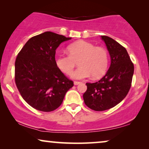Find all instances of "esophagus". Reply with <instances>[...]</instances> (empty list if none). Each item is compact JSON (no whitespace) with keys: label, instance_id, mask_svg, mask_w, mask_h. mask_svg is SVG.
Wrapping results in <instances>:
<instances>
[{"label":"esophagus","instance_id":"34e87169","mask_svg":"<svg viewBox=\"0 0 149 149\" xmlns=\"http://www.w3.org/2000/svg\"><path fill=\"white\" fill-rule=\"evenodd\" d=\"M81 83V82H79V81H74V85H79Z\"/></svg>","mask_w":149,"mask_h":149}]
</instances>
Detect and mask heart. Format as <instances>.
<instances>
[{
    "label": "heart",
    "mask_w": 149,
    "mask_h": 149,
    "mask_svg": "<svg viewBox=\"0 0 149 149\" xmlns=\"http://www.w3.org/2000/svg\"><path fill=\"white\" fill-rule=\"evenodd\" d=\"M68 56L58 55L55 62L60 70L70 74L78 62L79 67L71 74L74 79H86L92 75L93 79L100 78L105 74L109 64L107 50L85 40L73 42L67 47Z\"/></svg>",
    "instance_id": "1"
}]
</instances>
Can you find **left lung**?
<instances>
[{
	"mask_svg": "<svg viewBox=\"0 0 149 149\" xmlns=\"http://www.w3.org/2000/svg\"><path fill=\"white\" fill-rule=\"evenodd\" d=\"M111 57L106 74L95 83H87L83 93L85 104L95 111L115 107L125 98L131 87L134 67L125 47L113 38L101 36Z\"/></svg>",
	"mask_w": 149,
	"mask_h": 149,
	"instance_id": "8db88e82",
	"label": "left lung"
}]
</instances>
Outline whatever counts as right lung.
<instances>
[{
  "instance_id": "obj_1",
  "label": "right lung",
  "mask_w": 149,
  "mask_h": 149,
  "mask_svg": "<svg viewBox=\"0 0 149 149\" xmlns=\"http://www.w3.org/2000/svg\"><path fill=\"white\" fill-rule=\"evenodd\" d=\"M71 38L45 32L30 38L17 55L16 85L24 100L38 111L51 112L58 109L74 85L55 62L56 49Z\"/></svg>"
}]
</instances>
